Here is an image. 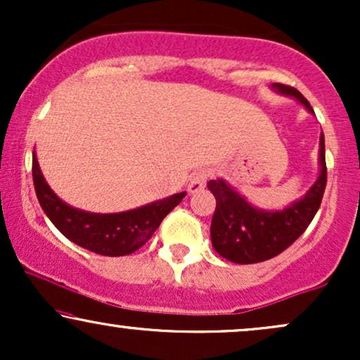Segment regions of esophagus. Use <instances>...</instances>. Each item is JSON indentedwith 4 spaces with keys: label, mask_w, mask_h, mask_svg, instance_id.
Masks as SVG:
<instances>
[{
    "label": "esophagus",
    "mask_w": 360,
    "mask_h": 360,
    "mask_svg": "<svg viewBox=\"0 0 360 360\" xmlns=\"http://www.w3.org/2000/svg\"><path fill=\"white\" fill-rule=\"evenodd\" d=\"M212 172H210V169H200V171H196L194 174L191 176V179H189V193H196L200 191L201 188H205L206 181H208V177Z\"/></svg>",
    "instance_id": "1"
}]
</instances>
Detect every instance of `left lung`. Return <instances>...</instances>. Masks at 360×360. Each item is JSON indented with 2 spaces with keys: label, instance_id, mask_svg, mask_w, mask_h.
Segmentation results:
<instances>
[{
  "label": "left lung",
  "instance_id": "1",
  "mask_svg": "<svg viewBox=\"0 0 360 360\" xmlns=\"http://www.w3.org/2000/svg\"><path fill=\"white\" fill-rule=\"evenodd\" d=\"M272 88L296 98L313 113V108L298 89L274 82ZM326 186L325 137H320V176L303 200L283 212H264L247 203L225 181H210L208 189L217 198L212 218L213 249L235 264H255L284 252L303 235L321 205Z\"/></svg>",
  "mask_w": 360,
  "mask_h": 360
}]
</instances>
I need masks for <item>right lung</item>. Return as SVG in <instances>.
I'll return each mask as SVG.
<instances>
[{"instance_id": "obj_1", "label": "right lung", "mask_w": 360, "mask_h": 360, "mask_svg": "<svg viewBox=\"0 0 360 360\" xmlns=\"http://www.w3.org/2000/svg\"><path fill=\"white\" fill-rule=\"evenodd\" d=\"M32 174L39 203L59 232L79 247L110 257L128 255L146 245L166 214L186 196V193H177L130 212L96 214L72 208L57 198L45 183L35 154L32 157Z\"/></svg>"}]
</instances>
